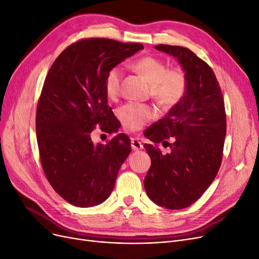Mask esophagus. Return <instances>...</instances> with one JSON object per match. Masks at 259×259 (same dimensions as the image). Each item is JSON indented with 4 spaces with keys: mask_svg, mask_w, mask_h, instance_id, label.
<instances>
[{
    "mask_svg": "<svg viewBox=\"0 0 259 259\" xmlns=\"http://www.w3.org/2000/svg\"><path fill=\"white\" fill-rule=\"evenodd\" d=\"M131 147L133 150H139L143 148L142 143L139 141V139L136 138H131Z\"/></svg>",
    "mask_w": 259,
    "mask_h": 259,
    "instance_id": "esophagus-1",
    "label": "esophagus"
}]
</instances>
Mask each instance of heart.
I'll return each instance as SVG.
<instances>
[{
    "mask_svg": "<svg viewBox=\"0 0 259 259\" xmlns=\"http://www.w3.org/2000/svg\"><path fill=\"white\" fill-rule=\"evenodd\" d=\"M132 67L150 84V93L159 103L173 107L183 100L188 89L185 72L179 69H168L165 63L154 56H144L133 62ZM123 71L118 66L111 68L104 80V90L110 99L119 95ZM156 110L149 104L130 102L118 110V116L123 127L129 131H139L155 117Z\"/></svg>",
    "mask_w": 259,
    "mask_h": 259,
    "instance_id": "b5f03b06",
    "label": "heart"
}]
</instances>
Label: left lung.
<instances>
[{
	"label": "left lung",
	"instance_id": "obj_1",
	"mask_svg": "<svg viewBox=\"0 0 259 259\" xmlns=\"http://www.w3.org/2000/svg\"><path fill=\"white\" fill-rule=\"evenodd\" d=\"M155 48L176 57L188 89L183 100L144 133L152 142L144 145L151 159L144 187L155 204L176 210L195 203L215 178L223 156L226 114L219 82L206 62L188 48ZM171 137L175 143L169 145L167 140ZM161 141L171 147L166 155L156 146Z\"/></svg>",
	"mask_w": 259,
	"mask_h": 259
}]
</instances>
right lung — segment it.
<instances>
[{
    "mask_svg": "<svg viewBox=\"0 0 259 259\" xmlns=\"http://www.w3.org/2000/svg\"><path fill=\"white\" fill-rule=\"evenodd\" d=\"M141 49L142 44L86 38L67 47L46 76L36 112L41 166L55 192L73 206L103 203L130 154L123 133L95 145L91 132L98 124L105 132L117 131L104 80Z\"/></svg>",
    "mask_w": 259,
    "mask_h": 259,
    "instance_id": "add662e5",
    "label": "right lung"
}]
</instances>
